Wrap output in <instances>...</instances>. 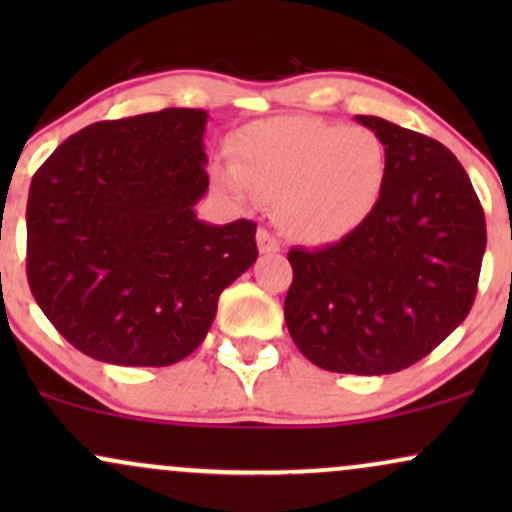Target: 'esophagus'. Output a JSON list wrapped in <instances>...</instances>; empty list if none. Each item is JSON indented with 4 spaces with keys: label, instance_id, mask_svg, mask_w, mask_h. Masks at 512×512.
I'll list each match as a JSON object with an SVG mask.
<instances>
[{
    "label": "esophagus",
    "instance_id": "esophagus-1",
    "mask_svg": "<svg viewBox=\"0 0 512 512\" xmlns=\"http://www.w3.org/2000/svg\"><path fill=\"white\" fill-rule=\"evenodd\" d=\"M257 248H260L262 255H272V252L281 250V243L272 231H267V228H260V231H257Z\"/></svg>",
    "mask_w": 512,
    "mask_h": 512
}]
</instances>
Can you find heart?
<instances>
[{"label":"heart","mask_w":512,"mask_h":512,"mask_svg":"<svg viewBox=\"0 0 512 512\" xmlns=\"http://www.w3.org/2000/svg\"><path fill=\"white\" fill-rule=\"evenodd\" d=\"M233 163H216L211 182L233 202H276L286 236L332 245L373 219L390 178L387 146L373 129L315 117H272L243 127Z\"/></svg>","instance_id":"heart-1"}]
</instances>
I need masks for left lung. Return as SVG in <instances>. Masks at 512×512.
<instances>
[{"mask_svg": "<svg viewBox=\"0 0 512 512\" xmlns=\"http://www.w3.org/2000/svg\"><path fill=\"white\" fill-rule=\"evenodd\" d=\"M356 120L387 146L385 197L354 236L289 252L284 317L315 366L385 375L421 361L462 325L477 296L486 221L450 149L383 117Z\"/></svg>", "mask_w": 512, "mask_h": 512, "instance_id": "left-lung-1", "label": "left lung"}]
</instances>
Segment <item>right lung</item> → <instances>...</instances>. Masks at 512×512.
Listing matches in <instances>:
<instances>
[{
    "label": "right lung",
    "instance_id": "add662e5",
    "mask_svg": "<svg viewBox=\"0 0 512 512\" xmlns=\"http://www.w3.org/2000/svg\"><path fill=\"white\" fill-rule=\"evenodd\" d=\"M207 113L168 108L88 125L31 180L26 272L35 303L81 354L170 366L202 344L221 291L257 260L252 221L214 226Z\"/></svg>",
    "mask_w": 512,
    "mask_h": 512
}]
</instances>
